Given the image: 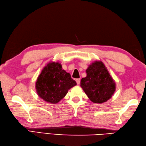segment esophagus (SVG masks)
<instances>
[{"label": "esophagus", "instance_id": "obj_1", "mask_svg": "<svg viewBox=\"0 0 146 146\" xmlns=\"http://www.w3.org/2000/svg\"><path fill=\"white\" fill-rule=\"evenodd\" d=\"M76 84L77 85H79L80 83V78H77L76 79Z\"/></svg>", "mask_w": 146, "mask_h": 146}]
</instances>
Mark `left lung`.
I'll list each match as a JSON object with an SVG mask.
<instances>
[{
  "instance_id": "obj_1",
  "label": "left lung",
  "mask_w": 146,
  "mask_h": 146,
  "mask_svg": "<svg viewBox=\"0 0 146 146\" xmlns=\"http://www.w3.org/2000/svg\"><path fill=\"white\" fill-rule=\"evenodd\" d=\"M87 76L81 80L80 86L94 103L109 100L116 89L115 82L101 61H96L86 70Z\"/></svg>"
}]
</instances>
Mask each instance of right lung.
Wrapping results in <instances>:
<instances>
[{"mask_svg":"<svg viewBox=\"0 0 146 146\" xmlns=\"http://www.w3.org/2000/svg\"><path fill=\"white\" fill-rule=\"evenodd\" d=\"M76 82L70 74L62 69L59 62H50L44 68L36 82V93L40 98L49 103H58L66 95Z\"/></svg>","mask_w":146,"mask_h":146,"instance_id":"1","label":"right lung"}]
</instances>
